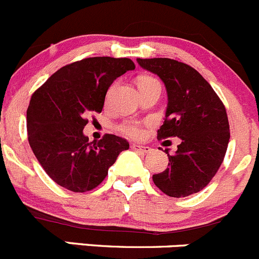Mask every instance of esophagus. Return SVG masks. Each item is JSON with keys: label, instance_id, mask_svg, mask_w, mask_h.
<instances>
[{"label": "esophagus", "instance_id": "34e87169", "mask_svg": "<svg viewBox=\"0 0 259 259\" xmlns=\"http://www.w3.org/2000/svg\"><path fill=\"white\" fill-rule=\"evenodd\" d=\"M131 148H132L133 151H136V152H141V153H148L151 151V147H148V146H141V145H132L131 146Z\"/></svg>", "mask_w": 259, "mask_h": 259}]
</instances>
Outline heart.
I'll list each match as a JSON object with an SVG mask.
<instances>
[{
	"label": "heart",
	"mask_w": 259,
	"mask_h": 259,
	"mask_svg": "<svg viewBox=\"0 0 259 259\" xmlns=\"http://www.w3.org/2000/svg\"><path fill=\"white\" fill-rule=\"evenodd\" d=\"M155 81L157 80H156L155 78H152V76H141V78L138 79V87L147 85V84L155 83ZM113 89H114V85H112L111 88H109L108 93H107V101H109V98H111V94L112 92H113ZM119 131H121L123 135L128 136L130 138H141L143 136V130L142 127H141V124L133 121L124 122L123 124L119 126Z\"/></svg>",
	"instance_id": "b5f03b06"
}]
</instances>
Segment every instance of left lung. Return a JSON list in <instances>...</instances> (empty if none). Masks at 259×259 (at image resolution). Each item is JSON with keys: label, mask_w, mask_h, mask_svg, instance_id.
<instances>
[{"label": "left lung", "mask_w": 259, "mask_h": 259, "mask_svg": "<svg viewBox=\"0 0 259 259\" xmlns=\"http://www.w3.org/2000/svg\"><path fill=\"white\" fill-rule=\"evenodd\" d=\"M146 70L155 73L167 92V109L158 140L179 137L168 167L152 176L155 185L171 198H185L203 190L219 170L228 143L227 111L200 73L190 65L168 58L137 59Z\"/></svg>", "instance_id": "obj_1"}]
</instances>
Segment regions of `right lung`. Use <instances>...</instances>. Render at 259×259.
Listing matches in <instances>:
<instances>
[{
	"mask_svg": "<svg viewBox=\"0 0 259 259\" xmlns=\"http://www.w3.org/2000/svg\"><path fill=\"white\" fill-rule=\"evenodd\" d=\"M133 69L128 58H87L59 69L32 94L26 113L30 147L58 185L74 193L93 190L128 150L130 143L114 135L89 142L83 130L87 116L102 112L114 79Z\"/></svg>",
	"mask_w": 259,
	"mask_h": 259,
	"instance_id": "1",
	"label": "right lung"
}]
</instances>
